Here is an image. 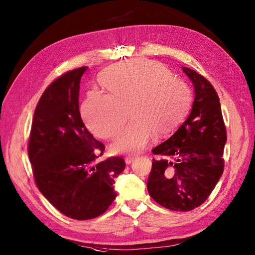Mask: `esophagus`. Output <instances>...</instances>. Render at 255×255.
<instances>
[{
	"instance_id": "34e87169",
	"label": "esophagus",
	"mask_w": 255,
	"mask_h": 255,
	"mask_svg": "<svg viewBox=\"0 0 255 255\" xmlns=\"http://www.w3.org/2000/svg\"><path fill=\"white\" fill-rule=\"evenodd\" d=\"M136 159V156H132V155H128V156H126V158H125V162H126L127 164H130V163H132L133 162V160Z\"/></svg>"
}]
</instances>
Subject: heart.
<instances>
[{
    "label": "heart",
    "instance_id": "b5f03b06",
    "mask_svg": "<svg viewBox=\"0 0 255 255\" xmlns=\"http://www.w3.org/2000/svg\"><path fill=\"white\" fill-rule=\"evenodd\" d=\"M99 80L108 93L91 91L81 106V115L95 136L113 139L126 123L129 111L132 122L113 144L115 153L140 152L153 132L158 136L172 132L191 103V92L184 81L144 59L114 64Z\"/></svg>",
    "mask_w": 255,
    "mask_h": 255
}]
</instances>
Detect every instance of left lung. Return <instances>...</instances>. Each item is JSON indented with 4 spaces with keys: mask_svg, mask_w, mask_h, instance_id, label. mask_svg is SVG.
I'll use <instances>...</instances> for the list:
<instances>
[{
    "mask_svg": "<svg viewBox=\"0 0 255 255\" xmlns=\"http://www.w3.org/2000/svg\"><path fill=\"white\" fill-rule=\"evenodd\" d=\"M183 71L195 88L191 114L164 142L152 149L150 196L175 211L193 210L213 192L224 172L227 130L217 92L194 70Z\"/></svg>",
    "mask_w": 255,
    "mask_h": 255,
    "instance_id": "8db88e82",
    "label": "left lung"
}]
</instances>
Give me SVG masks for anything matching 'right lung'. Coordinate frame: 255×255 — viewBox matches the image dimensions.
I'll return each mask as SVG.
<instances>
[{
    "label": "right lung",
    "instance_id": "obj_1",
    "mask_svg": "<svg viewBox=\"0 0 255 255\" xmlns=\"http://www.w3.org/2000/svg\"><path fill=\"white\" fill-rule=\"evenodd\" d=\"M86 67L63 73L42 93L28 140L32 174L40 193L69 218L89 220L104 214L116 198L113 184L125 170L122 156L97 163L105 145L81 118L80 81Z\"/></svg>",
    "mask_w": 255,
    "mask_h": 255
}]
</instances>
